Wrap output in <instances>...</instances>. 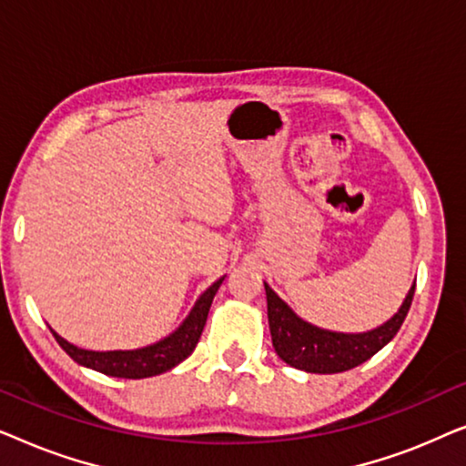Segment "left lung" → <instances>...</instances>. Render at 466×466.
I'll list each match as a JSON object with an SVG mask.
<instances>
[{"mask_svg":"<svg viewBox=\"0 0 466 466\" xmlns=\"http://www.w3.org/2000/svg\"><path fill=\"white\" fill-rule=\"evenodd\" d=\"M265 292L271 341L279 359L308 373H341L362 365L399 333L400 324L405 322L407 311L411 308L416 284L411 286L399 314H394L384 327L360 335L330 333V330L311 327L292 314L289 305L267 284Z\"/></svg>","mask_w":466,"mask_h":466,"instance_id":"left-lung-1","label":"left lung"}]
</instances>
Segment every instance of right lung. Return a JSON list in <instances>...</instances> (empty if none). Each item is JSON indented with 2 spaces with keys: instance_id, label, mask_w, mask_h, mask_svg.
I'll use <instances>...</instances> for the list:
<instances>
[{
  "instance_id": "add662e5",
  "label": "right lung",
  "mask_w": 466,
  "mask_h": 466,
  "mask_svg": "<svg viewBox=\"0 0 466 466\" xmlns=\"http://www.w3.org/2000/svg\"><path fill=\"white\" fill-rule=\"evenodd\" d=\"M220 278L218 282H214L209 289L199 297V301L190 311V316L184 320L180 329L174 335H169L167 339L155 343V346L133 350V352H91V350L76 348L72 343H67L63 337H59L53 330L55 339L78 365H85L95 371L112 375V378H125V380H142L152 378V375L165 373L176 365H180L184 359H188L193 354L199 337L206 327L209 305L214 301L216 290L222 284Z\"/></svg>"
}]
</instances>
